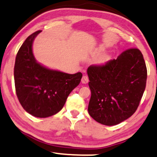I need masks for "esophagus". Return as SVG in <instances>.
Returning <instances> with one entry per match:
<instances>
[{"instance_id": "1", "label": "esophagus", "mask_w": 157, "mask_h": 157, "mask_svg": "<svg viewBox=\"0 0 157 157\" xmlns=\"http://www.w3.org/2000/svg\"><path fill=\"white\" fill-rule=\"evenodd\" d=\"M88 77L87 76V75H85V76L82 77V80H81V82H82V84H86V83L88 82Z\"/></svg>"}]
</instances>
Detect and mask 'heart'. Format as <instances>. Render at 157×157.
Instances as JSON below:
<instances>
[{"label": "heart", "instance_id": "b5f03b06", "mask_svg": "<svg viewBox=\"0 0 157 157\" xmlns=\"http://www.w3.org/2000/svg\"><path fill=\"white\" fill-rule=\"evenodd\" d=\"M104 51V48L101 47L98 50V53H102ZM109 57L108 56H101L100 59H98V63L100 64H105V63L107 62V61H109Z\"/></svg>", "mask_w": 157, "mask_h": 157}]
</instances>
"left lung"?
Instances as JSON below:
<instances>
[{
    "instance_id": "left-lung-1",
    "label": "left lung",
    "mask_w": 157,
    "mask_h": 157,
    "mask_svg": "<svg viewBox=\"0 0 157 157\" xmlns=\"http://www.w3.org/2000/svg\"><path fill=\"white\" fill-rule=\"evenodd\" d=\"M87 73L91 91L88 110L96 122L116 125L136 112L147 79L139 49H128L104 65H91Z\"/></svg>"
}]
</instances>
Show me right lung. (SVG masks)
Wrapping results in <instances>:
<instances>
[{
	"mask_svg": "<svg viewBox=\"0 0 157 157\" xmlns=\"http://www.w3.org/2000/svg\"><path fill=\"white\" fill-rule=\"evenodd\" d=\"M40 33H33L21 45L13 74L16 93L24 109L36 117L45 118L61 110L69 93L80 84L82 74H67L37 62L33 43Z\"/></svg>",
	"mask_w": 157,
	"mask_h": 157,
	"instance_id": "right-lung-1",
	"label": "right lung"
}]
</instances>
